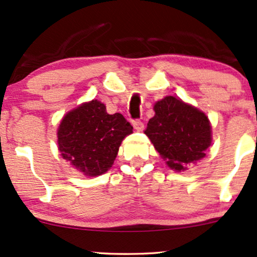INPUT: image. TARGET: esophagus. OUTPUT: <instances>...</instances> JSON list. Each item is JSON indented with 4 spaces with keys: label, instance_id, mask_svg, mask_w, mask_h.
Masks as SVG:
<instances>
[{
    "label": "esophagus",
    "instance_id": "1",
    "mask_svg": "<svg viewBox=\"0 0 257 257\" xmlns=\"http://www.w3.org/2000/svg\"><path fill=\"white\" fill-rule=\"evenodd\" d=\"M133 126H134V129H137L138 132L144 131V123H142L140 119H134V120H133Z\"/></svg>",
    "mask_w": 257,
    "mask_h": 257
}]
</instances>
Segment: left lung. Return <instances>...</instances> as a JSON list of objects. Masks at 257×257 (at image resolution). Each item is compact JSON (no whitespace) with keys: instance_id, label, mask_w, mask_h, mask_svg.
Instances as JSON below:
<instances>
[{"instance_id":"1","label":"left lung","mask_w":257,"mask_h":257,"mask_svg":"<svg viewBox=\"0 0 257 257\" xmlns=\"http://www.w3.org/2000/svg\"><path fill=\"white\" fill-rule=\"evenodd\" d=\"M154 111L145 134L170 168L181 171L206 156L212 138L205 113L171 95L156 103Z\"/></svg>"}]
</instances>
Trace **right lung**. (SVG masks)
<instances>
[{"instance_id": "obj_1", "label": "right lung", "mask_w": 257, "mask_h": 257, "mask_svg": "<svg viewBox=\"0 0 257 257\" xmlns=\"http://www.w3.org/2000/svg\"><path fill=\"white\" fill-rule=\"evenodd\" d=\"M133 126L120 113L109 115L98 100L68 112L57 132L58 150L85 176H99L112 166L120 142Z\"/></svg>"}]
</instances>
